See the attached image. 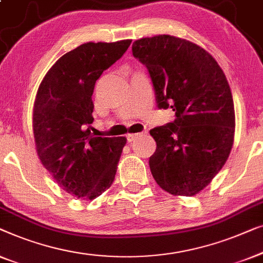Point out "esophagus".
<instances>
[{"mask_svg":"<svg viewBox=\"0 0 263 263\" xmlns=\"http://www.w3.org/2000/svg\"><path fill=\"white\" fill-rule=\"evenodd\" d=\"M142 135L143 133H128V135L126 136V138L128 142H133V140H135L136 138H138V137H140Z\"/></svg>","mask_w":263,"mask_h":263,"instance_id":"obj_1","label":"esophagus"}]
</instances>
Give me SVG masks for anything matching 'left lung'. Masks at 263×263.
<instances>
[{"label": "left lung", "instance_id": "obj_1", "mask_svg": "<svg viewBox=\"0 0 263 263\" xmlns=\"http://www.w3.org/2000/svg\"><path fill=\"white\" fill-rule=\"evenodd\" d=\"M132 53L147 68L158 108L170 107L176 117L150 130L157 145L151 174L170 194H198L234 144L235 107L225 73L206 50L174 35L136 40Z\"/></svg>", "mask_w": 263, "mask_h": 263}]
</instances>
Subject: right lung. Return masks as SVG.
<instances>
[{
  "mask_svg": "<svg viewBox=\"0 0 263 263\" xmlns=\"http://www.w3.org/2000/svg\"><path fill=\"white\" fill-rule=\"evenodd\" d=\"M132 40L86 43L62 56L44 77L33 106L36 154L58 186L83 200L108 190L125 137H95L89 125L96 80L126 52Z\"/></svg>",
  "mask_w": 263,
  "mask_h": 263,
  "instance_id": "right-lung-1",
  "label": "right lung"
}]
</instances>
